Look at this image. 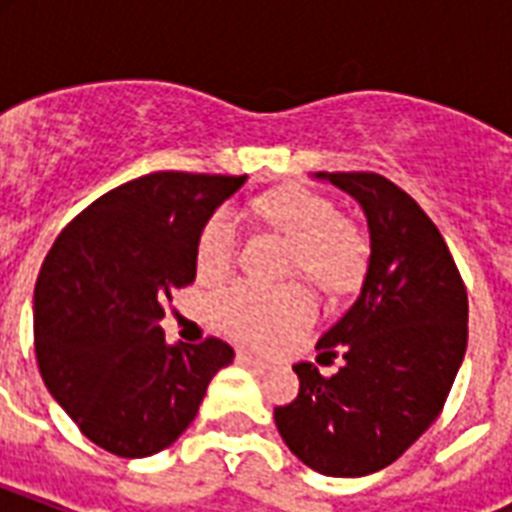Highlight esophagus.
<instances>
[{
	"mask_svg": "<svg viewBox=\"0 0 512 512\" xmlns=\"http://www.w3.org/2000/svg\"><path fill=\"white\" fill-rule=\"evenodd\" d=\"M236 358H239L241 364L255 366V369H268V361H263V358L252 356V353H247V350H239V353H236Z\"/></svg>",
	"mask_w": 512,
	"mask_h": 512,
	"instance_id": "obj_1",
	"label": "esophagus"
}]
</instances>
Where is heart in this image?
<instances>
[{
  "instance_id": "heart-1",
  "label": "heart",
  "mask_w": 512,
  "mask_h": 512,
  "mask_svg": "<svg viewBox=\"0 0 512 512\" xmlns=\"http://www.w3.org/2000/svg\"><path fill=\"white\" fill-rule=\"evenodd\" d=\"M257 217L292 241L289 265L303 271L324 292H348L361 281L369 241L361 225L340 215L332 199L303 188L281 185L255 199ZM239 252V223L231 209H215L201 225L193 265L201 281L223 279ZM207 313L217 329L252 345H276L316 316V303L303 284L263 289L231 281L207 297Z\"/></svg>"
}]
</instances>
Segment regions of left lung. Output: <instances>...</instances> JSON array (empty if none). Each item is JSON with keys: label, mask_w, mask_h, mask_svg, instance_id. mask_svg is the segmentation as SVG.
I'll return each mask as SVG.
<instances>
[{"label": "left lung", "mask_w": 512, "mask_h": 512, "mask_svg": "<svg viewBox=\"0 0 512 512\" xmlns=\"http://www.w3.org/2000/svg\"><path fill=\"white\" fill-rule=\"evenodd\" d=\"M364 207L372 255L348 313L316 342L337 374L295 364L300 393L276 406L297 460L356 478L396 462L436 422L468 348V289L436 223L377 172H319Z\"/></svg>", "instance_id": "obj_1"}]
</instances>
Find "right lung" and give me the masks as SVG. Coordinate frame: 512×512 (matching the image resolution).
Returning <instances> with one entry per match:
<instances>
[{
  "label": "right lung",
  "instance_id": "right-lung-1",
  "mask_svg": "<svg viewBox=\"0 0 512 512\" xmlns=\"http://www.w3.org/2000/svg\"><path fill=\"white\" fill-rule=\"evenodd\" d=\"M247 175L151 172L103 193L60 231L34 289L39 374L84 436L148 457L193 422L228 342L167 345L164 303L196 279L201 225Z\"/></svg>",
  "mask_w": 512,
  "mask_h": 512
}]
</instances>
